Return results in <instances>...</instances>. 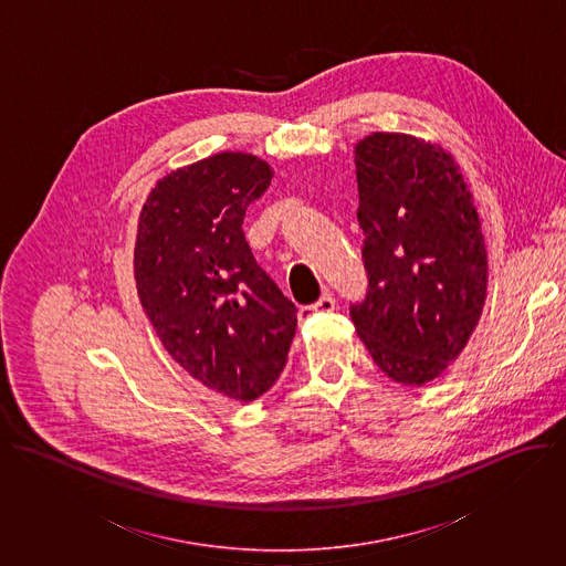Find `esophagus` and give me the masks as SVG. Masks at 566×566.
Segmentation results:
<instances>
[{
	"label": "esophagus",
	"instance_id": "obj_1",
	"mask_svg": "<svg viewBox=\"0 0 566 566\" xmlns=\"http://www.w3.org/2000/svg\"><path fill=\"white\" fill-rule=\"evenodd\" d=\"M335 306H337L335 297L326 293V295H324V297H319L315 304L300 308V319L304 322V319H308V317H311V315H315V313H331V311H335Z\"/></svg>",
	"mask_w": 566,
	"mask_h": 566
}]
</instances>
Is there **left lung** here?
Returning a JSON list of instances; mask_svg holds the SVG:
<instances>
[{"label":"left lung","mask_w":566,"mask_h":566,"mask_svg":"<svg viewBox=\"0 0 566 566\" xmlns=\"http://www.w3.org/2000/svg\"><path fill=\"white\" fill-rule=\"evenodd\" d=\"M367 295L349 306L374 363L422 387L463 352L488 293L481 221L440 144L371 133L354 146Z\"/></svg>","instance_id":"8db88e82"}]
</instances>
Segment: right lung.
Returning <instances> with one entry per match:
<instances>
[{"label": "right lung", "instance_id": "add662e5", "mask_svg": "<svg viewBox=\"0 0 566 566\" xmlns=\"http://www.w3.org/2000/svg\"><path fill=\"white\" fill-rule=\"evenodd\" d=\"M273 179L251 153H217L161 177L137 223L139 304L199 382L251 402L280 378L297 308L258 266L242 221Z\"/></svg>", "mask_w": 566, "mask_h": 566}]
</instances>
